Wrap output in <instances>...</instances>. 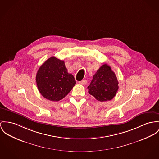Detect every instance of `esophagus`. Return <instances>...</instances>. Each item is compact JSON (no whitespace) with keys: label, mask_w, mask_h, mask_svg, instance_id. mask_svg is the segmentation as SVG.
<instances>
[{"label":"esophagus","mask_w":159,"mask_h":159,"mask_svg":"<svg viewBox=\"0 0 159 159\" xmlns=\"http://www.w3.org/2000/svg\"><path fill=\"white\" fill-rule=\"evenodd\" d=\"M79 84H81V85H82L85 86L86 85V84H87V81H86V80H82V81L79 82Z\"/></svg>","instance_id":"esophagus-1"}]
</instances>
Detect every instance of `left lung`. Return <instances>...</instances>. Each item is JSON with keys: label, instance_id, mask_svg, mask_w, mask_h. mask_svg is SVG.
Segmentation results:
<instances>
[{"label": "left lung", "instance_id": "8db88e82", "mask_svg": "<svg viewBox=\"0 0 159 159\" xmlns=\"http://www.w3.org/2000/svg\"><path fill=\"white\" fill-rule=\"evenodd\" d=\"M119 82L115 73L107 64L103 65L93 76L88 93L100 102L111 100L116 95Z\"/></svg>", "mask_w": 159, "mask_h": 159}]
</instances>
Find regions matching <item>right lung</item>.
Listing matches in <instances>:
<instances>
[{"mask_svg": "<svg viewBox=\"0 0 159 159\" xmlns=\"http://www.w3.org/2000/svg\"><path fill=\"white\" fill-rule=\"evenodd\" d=\"M36 80L42 96L54 102L65 98L76 84L73 74L68 73L64 61L55 57H50L40 66Z\"/></svg>", "mask_w": 159, "mask_h": 159, "instance_id": "obj_1", "label": "right lung"}]
</instances>
